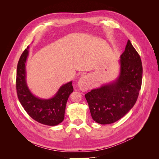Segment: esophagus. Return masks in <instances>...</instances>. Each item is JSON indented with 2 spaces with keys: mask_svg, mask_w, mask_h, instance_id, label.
I'll use <instances>...</instances> for the list:
<instances>
[{
  "mask_svg": "<svg viewBox=\"0 0 159 159\" xmlns=\"http://www.w3.org/2000/svg\"><path fill=\"white\" fill-rule=\"evenodd\" d=\"M89 85H90L89 80L88 76L87 75L82 76L78 80V86L81 91H88L89 88Z\"/></svg>",
  "mask_w": 159,
  "mask_h": 159,
  "instance_id": "1",
  "label": "esophagus"
}]
</instances>
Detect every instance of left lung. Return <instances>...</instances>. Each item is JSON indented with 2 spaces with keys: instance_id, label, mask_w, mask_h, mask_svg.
<instances>
[{
  "instance_id": "1",
  "label": "left lung",
  "mask_w": 159,
  "mask_h": 159,
  "mask_svg": "<svg viewBox=\"0 0 159 159\" xmlns=\"http://www.w3.org/2000/svg\"><path fill=\"white\" fill-rule=\"evenodd\" d=\"M119 73L115 80L86 93L91 117L99 124L116 122L135 104L141 88V57L129 40L120 56Z\"/></svg>"
}]
</instances>
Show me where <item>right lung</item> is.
Instances as JSON below:
<instances>
[{"instance_id":"1","label":"right lung","mask_w":159,"mask_h":159,"mask_svg":"<svg viewBox=\"0 0 159 159\" xmlns=\"http://www.w3.org/2000/svg\"><path fill=\"white\" fill-rule=\"evenodd\" d=\"M29 46L19 59L16 71V91L19 102L30 116L38 123L56 126L63 121L67 102L73 92L72 81L62 85L52 98L43 99L34 95L27 85L26 63Z\"/></svg>"}]
</instances>
